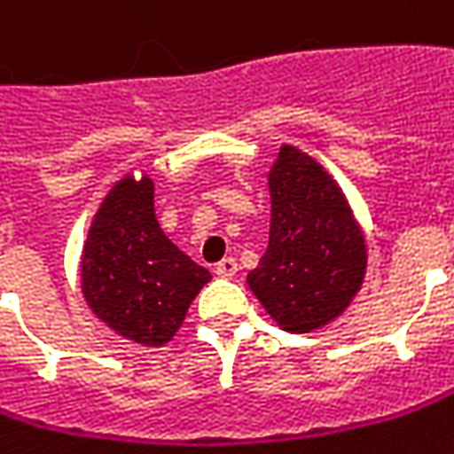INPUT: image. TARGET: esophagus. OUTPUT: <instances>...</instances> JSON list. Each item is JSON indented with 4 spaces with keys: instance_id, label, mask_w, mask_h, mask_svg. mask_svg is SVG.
Wrapping results in <instances>:
<instances>
[{
    "instance_id": "esophagus-1",
    "label": "esophagus",
    "mask_w": 454,
    "mask_h": 454,
    "mask_svg": "<svg viewBox=\"0 0 454 454\" xmlns=\"http://www.w3.org/2000/svg\"><path fill=\"white\" fill-rule=\"evenodd\" d=\"M218 278H223V280H231V278H236V272H239V262L236 259H223L221 264H215V270H213Z\"/></svg>"
}]
</instances>
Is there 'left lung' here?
<instances>
[{
    "label": "left lung",
    "mask_w": 454,
    "mask_h": 454,
    "mask_svg": "<svg viewBox=\"0 0 454 454\" xmlns=\"http://www.w3.org/2000/svg\"><path fill=\"white\" fill-rule=\"evenodd\" d=\"M267 187L270 244L247 278L249 290L282 332L324 329L364 282V231L339 182L298 146L282 144Z\"/></svg>",
    "instance_id": "obj_1"
}]
</instances>
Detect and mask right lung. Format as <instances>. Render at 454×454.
<instances>
[{
  "label": "right lung",
  "mask_w": 454,
  "mask_h": 454,
  "mask_svg": "<svg viewBox=\"0 0 454 454\" xmlns=\"http://www.w3.org/2000/svg\"><path fill=\"white\" fill-rule=\"evenodd\" d=\"M136 172L122 174L92 215L79 256V287L107 329L141 347H164L210 272L161 231L153 179Z\"/></svg>",
  "instance_id": "1"
}]
</instances>
